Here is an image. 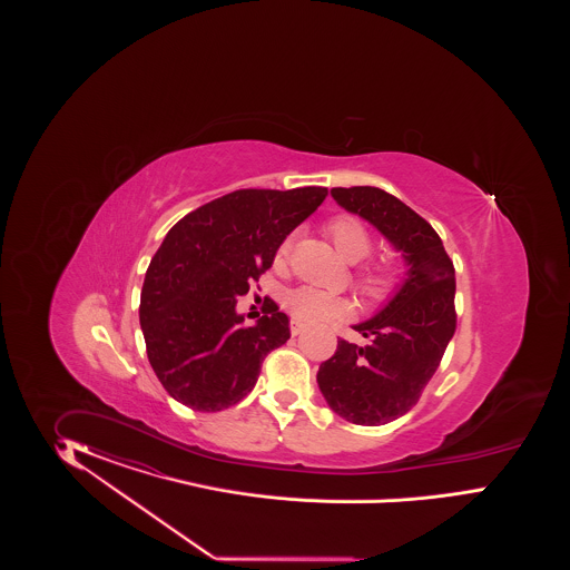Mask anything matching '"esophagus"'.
<instances>
[{
    "mask_svg": "<svg viewBox=\"0 0 570 570\" xmlns=\"http://www.w3.org/2000/svg\"><path fill=\"white\" fill-rule=\"evenodd\" d=\"M291 332H293V336H298L301 332H305V326H303L301 322H296V320H293V322H291Z\"/></svg>",
    "mask_w": 570,
    "mask_h": 570,
    "instance_id": "obj_1",
    "label": "esophagus"
}]
</instances>
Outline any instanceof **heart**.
<instances>
[{
	"label": "heart",
	"instance_id": "b5f03b06",
	"mask_svg": "<svg viewBox=\"0 0 570 570\" xmlns=\"http://www.w3.org/2000/svg\"><path fill=\"white\" fill-rule=\"evenodd\" d=\"M326 236H328L332 246L336 253L348 261V263H360L367 259L374 250V236L367 229V225L355 215L341 213L334 215L326 224ZM291 250V240H284L277 248V261H284L288 257ZM397 263L393 261H376L367 263L360 267L353 274V284L362 293L365 301L370 303H386L393 298V294L399 288ZM284 309L291 313V317L301 322V324H322L328 320H338L351 313V301L346 296L317 291L309 286H298L284 294Z\"/></svg>",
	"mask_w": 570,
	"mask_h": 570
}]
</instances>
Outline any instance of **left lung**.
<instances>
[{"label": "left lung", "instance_id": "obj_1", "mask_svg": "<svg viewBox=\"0 0 570 570\" xmlns=\"http://www.w3.org/2000/svg\"><path fill=\"white\" fill-rule=\"evenodd\" d=\"M334 200L403 250L407 279L386 309L355 330L367 346L338 338L320 365L317 384L330 407L360 426L407 414L422 397L455 332V269L432 225L397 196L372 186L332 188Z\"/></svg>", "mask_w": 570, "mask_h": 570}]
</instances>
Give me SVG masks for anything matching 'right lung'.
<instances>
[{
  "mask_svg": "<svg viewBox=\"0 0 570 570\" xmlns=\"http://www.w3.org/2000/svg\"><path fill=\"white\" fill-rule=\"evenodd\" d=\"M326 196L320 186L229 191L173 225L139 301L148 362L173 399L222 412L255 389L263 360L291 338V322L267 298L257 326H246L236 303Z\"/></svg>",
  "mask_w": 570,
  "mask_h": 570,
  "instance_id": "right-lung-1",
  "label": "right lung"
}]
</instances>
